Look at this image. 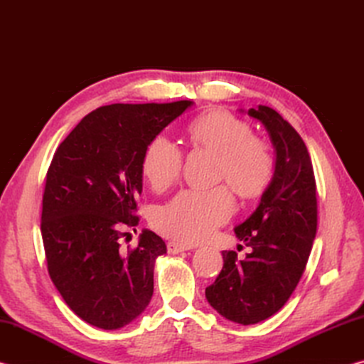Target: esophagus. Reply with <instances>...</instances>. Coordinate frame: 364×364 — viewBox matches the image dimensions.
I'll use <instances>...</instances> for the list:
<instances>
[{
  "instance_id": "1",
  "label": "esophagus",
  "mask_w": 364,
  "mask_h": 364,
  "mask_svg": "<svg viewBox=\"0 0 364 364\" xmlns=\"http://www.w3.org/2000/svg\"><path fill=\"white\" fill-rule=\"evenodd\" d=\"M191 249H193V245L183 244V242H176V241H170V242L167 244L168 254H180V252L191 250Z\"/></svg>"
}]
</instances>
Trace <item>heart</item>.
<instances>
[{
    "label": "heart",
    "mask_w": 364,
    "mask_h": 364,
    "mask_svg": "<svg viewBox=\"0 0 364 364\" xmlns=\"http://www.w3.org/2000/svg\"><path fill=\"white\" fill-rule=\"evenodd\" d=\"M188 139L196 151L217 156V181H225L244 200H254L269 189L276 175V156L267 139L228 110L212 109L189 123ZM141 171L156 193L180 180L183 152L167 138L146 147ZM234 199L226 186L210 191H181L152 215V225L167 237L199 242L231 217Z\"/></svg>",
    "instance_id": "heart-1"
}]
</instances>
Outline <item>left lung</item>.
<instances>
[{"mask_svg":"<svg viewBox=\"0 0 364 364\" xmlns=\"http://www.w3.org/2000/svg\"><path fill=\"white\" fill-rule=\"evenodd\" d=\"M249 115L273 139L276 175L257 210L234 230L252 252L241 260L234 250H223V268L205 289L221 316L244 326L284 306L306 268L318 226L315 171L304 139L268 106L249 109Z\"/></svg>","mask_w":364,"mask_h":364,"instance_id":"8db88e82","label":"left lung"}]
</instances>
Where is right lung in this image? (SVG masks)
Returning <instances> with one entry per match:
<instances>
[{"label":"right lung","instance_id":"right-lung-1","mask_svg":"<svg viewBox=\"0 0 364 364\" xmlns=\"http://www.w3.org/2000/svg\"><path fill=\"white\" fill-rule=\"evenodd\" d=\"M191 104L97 107L54 152L41 208L46 267L65 304L91 326L120 329L149 305L154 262L167 245L147 230L136 247L122 249L120 239L139 223L146 147Z\"/></svg>","mask_w":364,"mask_h":364}]
</instances>
